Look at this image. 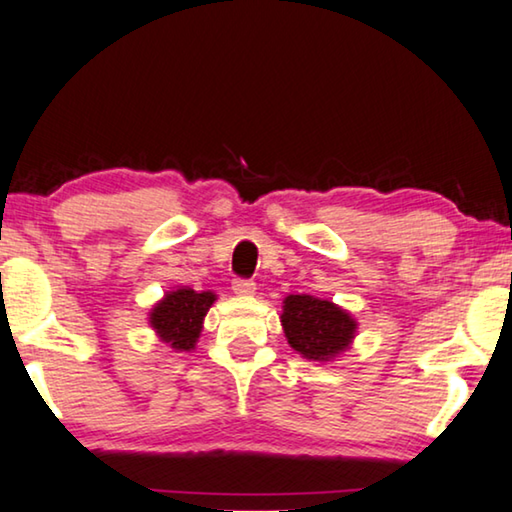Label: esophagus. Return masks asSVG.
Returning a JSON list of instances; mask_svg holds the SVG:
<instances>
[{"label": "esophagus", "instance_id": "obj_1", "mask_svg": "<svg viewBox=\"0 0 512 512\" xmlns=\"http://www.w3.org/2000/svg\"><path fill=\"white\" fill-rule=\"evenodd\" d=\"M233 290L238 295H254L256 290V283L251 279H242V277H235L233 279Z\"/></svg>", "mask_w": 512, "mask_h": 512}]
</instances>
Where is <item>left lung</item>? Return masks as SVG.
I'll return each mask as SVG.
<instances>
[{"label": "left lung", "instance_id": "1", "mask_svg": "<svg viewBox=\"0 0 512 512\" xmlns=\"http://www.w3.org/2000/svg\"><path fill=\"white\" fill-rule=\"evenodd\" d=\"M283 332L302 357L329 361L348 348L357 322L336 304L311 295H288L283 300Z\"/></svg>", "mask_w": 512, "mask_h": 512}]
</instances>
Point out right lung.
Wrapping results in <instances>:
<instances>
[{
	"label": "right lung",
	"mask_w": 512,
	"mask_h": 512,
	"mask_svg": "<svg viewBox=\"0 0 512 512\" xmlns=\"http://www.w3.org/2000/svg\"><path fill=\"white\" fill-rule=\"evenodd\" d=\"M215 302L212 293L178 288L169 293L151 313V325L164 343L176 350H192L201 334V322Z\"/></svg>",
	"instance_id": "1"
}]
</instances>
